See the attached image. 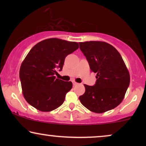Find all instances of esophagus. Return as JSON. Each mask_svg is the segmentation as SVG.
I'll return each mask as SVG.
<instances>
[{
  "instance_id": "1",
  "label": "esophagus",
  "mask_w": 146,
  "mask_h": 146,
  "mask_svg": "<svg viewBox=\"0 0 146 146\" xmlns=\"http://www.w3.org/2000/svg\"><path fill=\"white\" fill-rule=\"evenodd\" d=\"M72 83H73V85H74V86H76V85L78 84L77 82H74V81H73Z\"/></svg>"
}]
</instances>
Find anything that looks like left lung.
Here are the masks:
<instances>
[{"mask_svg":"<svg viewBox=\"0 0 146 146\" xmlns=\"http://www.w3.org/2000/svg\"><path fill=\"white\" fill-rule=\"evenodd\" d=\"M79 44L97 78L94 86L84 84L85 92L79 97L80 102L95 113L115 108L122 102L130 82L120 54L105 42L89 41Z\"/></svg>","mask_w":146,"mask_h":146,"instance_id":"obj_1","label":"left lung"}]
</instances>
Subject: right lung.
<instances>
[{"instance_id": "right-lung-1", "label": "right lung", "mask_w": 146, "mask_h": 146, "mask_svg": "<svg viewBox=\"0 0 146 146\" xmlns=\"http://www.w3.org/2000/svg\"><path fill=\"white\" fill-rule=\"evenodd\" d=\"M78 43L48 38L33 46L21 66L19 76L24 97L32 106L50 111L62 104L72 88V82L56 78L65 58L78 48Z\"/></svg>"}]
</instances>
